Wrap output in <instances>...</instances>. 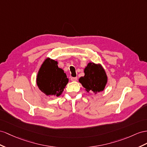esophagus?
I'll use <instances>...</instances> for the list:
<instances>
[{
	"instance_id": "obj_1",
	"label": "esophagus",
	"mask_w": 147,
	"mask_h": 147,
	"mask_svg": "<svg viewBox=\"0 0 147 147\" xmlns=\"http://www.w3.org/2000/svg\"><path fill=\"white\" fill-rule=\"evenodd\" d=\"M71 80L72 81H77V78L76 77H75V78L72 77L71 78Z\"/></svg>"
}]
</instances>
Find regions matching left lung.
Instances as JSON below:
<instances>
[{"label": "left lung", "instance_id": "8db88e82", "mask_svg": "<svg viewBox=\"0 0 147 147\" xmlns=\"http://www.w3.org/2000/svg\"><path fill=\"white\" fill-rule=\"evenodd\" d=\"M84 76L79 79V82L86 92L95 94L103 91L107 83L108 78L106 71L100 64L90 62L84 69Z\"/></svg>", "mask_w": 147, "mask_h": 147}]
</instances>
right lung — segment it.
I'll return each mask as SVG.
<instances>
[{"instance_id": "obj_1", "label": "right lung", "mask_w": 147, "mask_h": 147, "mask_svg": "<svg viewBox=\"0 0 147 147\" xmlns=\"http://www.w3.org/2000/svg\"><path fill=\"white\" fill-rule=\"evenodd\" d=\"M36 81L38 88L45 95L59 97L69 80L64 71L58 67V61L47 58L41 64Z\"/></svg>"}]
</instances>
